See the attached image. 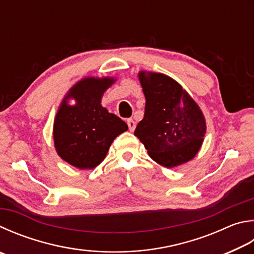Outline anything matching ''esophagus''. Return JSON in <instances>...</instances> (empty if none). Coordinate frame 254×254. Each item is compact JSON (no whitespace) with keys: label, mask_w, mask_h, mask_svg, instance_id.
<instances>
[{"label":"esophagus","mask_w":254,"mask_h":254,"mask_svg":"<svg viewBox=\"0 0 254 254\" xmlns=\"http://www.w3.org/2000/svg\"><path fill=\"white\" fill-rule=\"evenodd\" d=\"M127 126H128V130H130L131 132H133L135 130V127H136V123H135V121L133 119H128L127 121Z\"/></svg>","instance_id":"esophagus-1"}]
</instances>
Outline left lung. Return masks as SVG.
I'll return each instance as SVG.
<instances>
[{"mask_svg": "<svg viewBox=\"0 0 254 254\" xmlns=\"http://www.w3.org/2000/svg\"><path fill=\"white\" fill-rule=\"evenodd\" d=\"M137 76L145 96V113L134 135L150 158L165 168L189 162L201 149L206 133L203 112L172 77L149 71H140Z\"/></svg>", "mask_w": 254, "mask_h": 254, "instance_id": "obj_1", "label": "left lung"}]
</instances>
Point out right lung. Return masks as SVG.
Masks as SVG:
<instances>
[{
    "label": "right lung",
    "mask_w": 254,
    "mask_h": 254,
    "mask_svg": "<svg viewBox=\"0 0 254 254\" xmlns=\"http://www.w3.org/2000/svg\"><path fill=\"white\" fill-rule=\"evenodd\" d=\"M117 82L113 76H86L77 81L64 96L53 123L54 147L60 158L81 170L98 167L115 137L127 131V124L101 100ZM75 102L69 104V101Z\"/></svg>",
    "instance_id": "1"
}]
</instances>
